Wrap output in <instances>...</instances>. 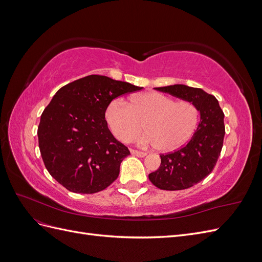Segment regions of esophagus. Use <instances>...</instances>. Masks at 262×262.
I'll return each instance as SVG.
<instances>
[{
	"label": "esophagus",
	"mask_w": 262,
	"mask_h": 262,
	"mask_svg": "<svg viewBox=\"0 0 262 262\" xmlns=\"http://www.w3.org/2000/svg\"><path fill=\"white\" fill-rule=\"evenodd\" d=\"M131 154L134 156H138V157H144L146 155V153L140 152V150H137V149H131Z\"/></svg>",
	"instance_id": "1"
}]
</instances>
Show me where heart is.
I'll use <instances>...</instances> for the list:
<instances>
[{"mask_svg":"<svg viewBox=\"0 0 262 262\" xmlns=\"http://www.w3.org/2000/svg\"><path fill=\"white\" fill-rule=\"evenodd\" d=\"M105 118L110 131L123 143L133 141L142 130V146L156 145L162 152L180 147L193 133L198 122V110L187 100L175 101L161 93L149 92L133 96L129 105L114 99L107 106Z\"/></svg>","mask_w":262,"mask_h":262,"instance_id":"heart-1","label":"heart"}]
</instances>
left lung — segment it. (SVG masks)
Masks as SVG:
<instances>
[{"label":"left lung","instance_id":"1","mask_svg":"<svg viewBox=\"0 0 262 262\" xmlns=\"http://www.w3.org/2000/svg\"><path fill=\"white\" fill-rule=\"evenodd\" d=\"M155 90L191 102L200 113V121L187 145L161 155L160 168L150 172L148 179L163 190L190 188L207 177L216 164L225 134L224 114L217 99L201 89L175 84Z\"/></svg>","mask_w":262,"mask_h":262}]
</instances>
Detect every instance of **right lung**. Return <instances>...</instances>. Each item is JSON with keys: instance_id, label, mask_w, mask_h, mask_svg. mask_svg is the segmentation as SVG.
<instances>
[{"instance_id": "right-lung-1", "label": "right lung", "mask_w": 262, "mask_h": 262, "mask_svg": "<svg viewBox=\"0 0 262 262\" xmlns=\"http://www.w3.org/2000/svg\"><path fill=\"white\" fill-rule=\"evenodd\" d=\"M143 87L104 75H89L55 93L38 126L47 170L75 193H96L118 178L129 149L117 141L105 119L107 106Z\"/></svg>"}]
</instances>
